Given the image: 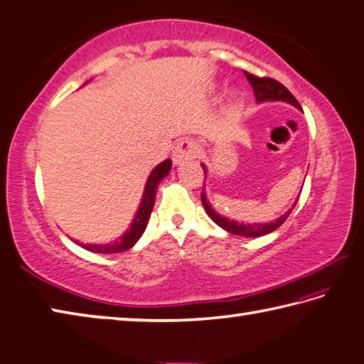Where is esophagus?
Instances as JSON below:
<instances>
[{
	"label": "esophagus",
	"mask_w": 364,
	"mask_h": 364,
	"mask_svg": "<svg viewBox=\"0 0 364 364\" xmlns=\"http://www.w3.org/2000/svg\"><path fill=\"white\" fill-rule=\"evenodd\" d=\"M196 155H198L196 141L191 138H183L176 144V147L173 150V161L176 164H181V163L196 159Z\"/></svg>",
	"instance_id": "34e87169"
}]
</instances>
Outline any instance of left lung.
<instances>
[{"mask_svg":"<svg viewBox=\"0 0 364 364\" xmlns=\"http://www.w3.org/2000/svg\"><path fill=\"white\" fill-rule=\"evenodd\" d=\"M245 77L249 79L250 85L253 87V92H255V98L258 102H263V101H269V100H280V101H287L290 102V105L296 106L301 109L298 100L293 97V95L289 92V88L284 87L282 84H280L279 80L276 79H271V77H259V75H255V74H250L244 71ZM204 169V166H203ZM205 173V171H204ZM298 201V200H296ZM201 203L204 205L205 212H208V215L214 220L218 226H222L223 230H226L228 232H231V235H236V236H245V237H258V236H264L267 235V232H271L274 230H277L280 225H282L287 218H289V215L291 214L293 208L287 212V214H284L282 217H279L276 222H271V223H255V225H244V223H237V222H232V220H228V218H225L222 215H218L217 212L210 208V204L208 203V200H205V195L204 191H201ZM296 204V203H294Z\"/></svg>","mask_w":364,"mask_h":364,"instance_id":"8db88e82","label":"left lung"}]
</instances>
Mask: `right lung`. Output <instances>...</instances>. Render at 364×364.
<instances>
[{"label": "right lung", "mask_w": 364, "mask_h": 364, "mask_svg": "<svg viewBox=\"0 0 364 364\" xmlns=\"http://www.w3.org/2000/svg\"><path fill=\"white\" fill-rule=\"evenodd\" d=\"M171 166H173L171 160H164L152 171V174L149 176L146 188H144V195H142V201H141V205L138 209V214H136L132 226H129V230L122 237H119V241L107 244V245L84 244L82 247L90 252H95V253H117V252H125L128 249H132V247L138 242V239L142 236L144 230H146L150 212H152L154 203H155L156 187H159V183L161 182L163 177L168 176V173L171 171Z\"/></svg>", "instance_id": "right-lung-1"}]
</instances>
